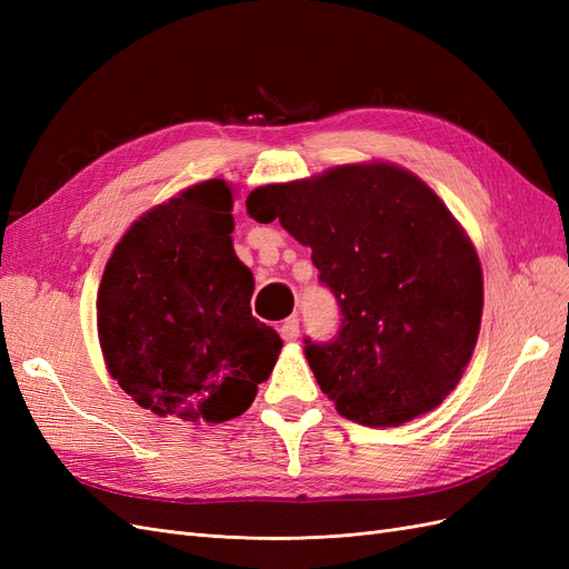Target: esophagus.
I'll return each instance as SVG.
<instances>
[{
    "label": "esophagus",
    "instance_id": "1",
    "mask_svg": "<svg viewBox=\"0 0 569 569\" xmlns=\"http://www.w3.org/2000/svg\"><path fill=\"white\" fill-rule=\"evenodd\" d=\"M280 337L284 341H295L299 337V320L297 318H287L282 325H280Z\"/></svg>",
    "mask_w": 569,
    "mask_h": 569
}]
</instances>
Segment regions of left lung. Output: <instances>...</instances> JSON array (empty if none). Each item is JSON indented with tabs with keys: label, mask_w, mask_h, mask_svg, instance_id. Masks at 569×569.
<instances>
[{
	"label": "left lung",
	"mask_w": 569,
	"mask_h": 569,
	"mask_svg": "<svg viewBox=\"0 0 569 569\" xmlns=\"http://www.w3.org/2000/svg\"><path fill=\"white\" fill-rule=\"evenodd\" d=\"M258 222L311 247L341 308L332 341L306 358L339 416L396 427L437 408L468 368L485 306L470 237L418 176L393 163L337 166L258 187Z\"/></svg>",
	"instance_id": "obj_1"
}]
</instances>
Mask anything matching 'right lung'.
<instances>
[{"label":"right lung","instance_id":"right-lung-1","mask_svg":"<svg viewBox=\"0 0 569 569\" xmlns=\"http://www.w3.org/2000/svg\"><path fill=\"white\" fill-rule=\"evenodd\" d=\"M230 211L226 180L187 187L132 222L101 274L107 368L157 416H242L280 356V335L251 316L253 274L232 249Z\"/></svg>","mask_w":569,"mask_h":569}]
</instances>
